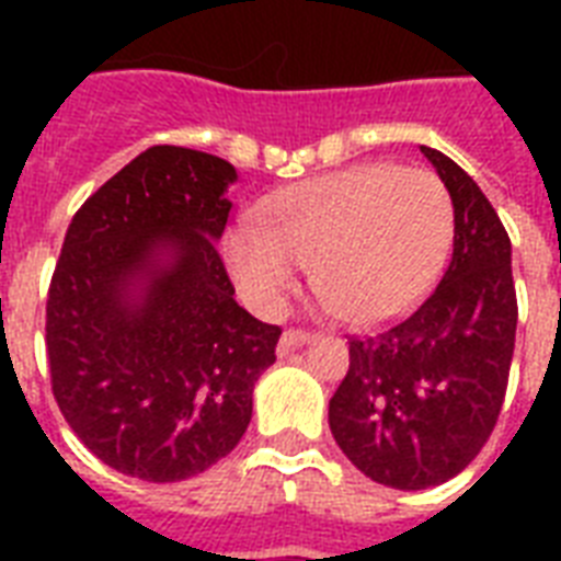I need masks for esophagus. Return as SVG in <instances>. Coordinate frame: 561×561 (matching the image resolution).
Listing matches in <instances>:
<instances>
[{
	"instance_id": "34e87169",
	"label": "esophagus",
	"mask_w": 561,
	"mask_h": 561,
	"mask_svg": "<svg viewBox=\"0 0 561 561\" xmlns=\"http://www.w3.org/2000/svg\"><path fill=\"white\" fill-rule=\"evenodd\" d=\"M317 334L314 332H306V329H285L282 332V341H279V352L285 355V352L290 350H299V346H306L308 341H314Z\"/></svg>"
}]
</instances>
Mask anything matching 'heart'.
<instances>
[{
  "mask_svg": "<svg viewBox=\"0 0 561 561\" xmlns=\"http://www.w3.org/2000/svg\"><path fill=\"white\" fill-rule=\"evenodd\" d=\"M451 241L454 203L443 180L373 162L279 192L259 211V227L229 232L224 255L259 311H279L306 267L334 317L378 325L434 288Z\"/></svg>",
  "mask_w": 561,
  "mask_h": 561,
  "instance_id": "1",
  "label": "heart"
}]
</instances>
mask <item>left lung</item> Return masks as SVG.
<instances>
[{"instance_id":"1","label":"left lung","mask_w":561,"mask_h":561,"mask_svg":"<svg viewBox=\"0 0 561 561\" xmlns=\"http://www.w3.org/2000/svg\"><path fill=\"white\" fill-rule=\"evenodd\" d=\"M454 203L443 282L404 320L350 337V369L329 401L334 443L375 483L439 486L495 431L510 381L518 299L513 247L486 194L425 148Z\"/></svg>"}]
</instances>
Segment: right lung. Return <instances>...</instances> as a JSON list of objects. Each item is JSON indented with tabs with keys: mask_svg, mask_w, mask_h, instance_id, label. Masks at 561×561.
<instances>
[{
	"mask_svg": "<svg viewBox=\"0 0 561 561\" xmlns=\"http://www.w3.org/2000/svg\"><path fill=\"white\" fill-rule=\"evenodd\" d=\"M236 169L153 145L75 211L46 299L51 392L110 469L153 483L227 457L279 325L238 306L215 241ZM169 254V260H162Z\"/></svg>",
	"mask_w": 561,
	"mask_h": 561,
	"instance_id": "1",
	"label": "right lung"
}]
</instances>
